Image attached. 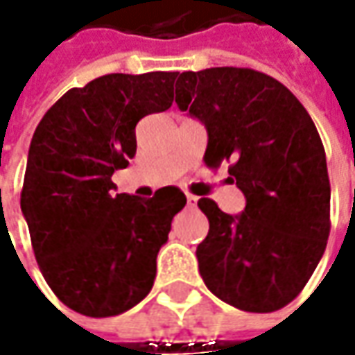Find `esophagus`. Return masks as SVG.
I'll use <instances>...</instances> for the list:
<instances>
[{
    "instance_id": "34e87169",
    "label": "esophagus",
    "mask_w": 355,
    "mask_h": 355,
    "mask_svg": "<svg viewBox=\"0 0 355 355\" xmlns=\"http://www.w3.org/2000/svg\"><path fill=\"white\" fill-rule=\"evenodd\" d=\"M185 199H187V205H189V207H196V205H198V198H196V196L187 193V196H185Z\"/></svg>"
}]
</instances>
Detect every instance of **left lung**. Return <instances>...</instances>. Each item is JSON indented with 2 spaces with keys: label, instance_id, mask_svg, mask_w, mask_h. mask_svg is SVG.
<instances>
[{
  "label": "left lung",
  "instance_id": "8db88e82",
  "mask_svg": "<svg viewBox=\"0 0 355 355\" xmlns=\"http://www.w3.org/2000/svg\"><path fill=\"white\" fill-rule=\"evenodd\" d=\"M175 103L207 128L203 162H229L245 193L241 215L213 199L199 243V272L217 298L245 312H275L304 288L330 235V180L320 134L306 108L277 78L239 67L185 71Z\"/></svg>",
  "mask_w": 355,
  "mask_h": 355
}]
</instances>
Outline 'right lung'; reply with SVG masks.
<instances>
[{"instance_id": "obj_1", "label": "right lung", "mask_w": 355, "mask_h": 355, "mask_svg": "<svg viewBox=\"0 0 355 355\" xmlns=\"http://www.w3.org/2000/svg\"><path fill=\"white\" fill-rule=\"evenodd\" d=\"M178 73H112L71 89L35 130L21 211L35 259L55 296L90 318L136 306L152 291L178 187L152 199L114 193V170L136 154V124L173 103Z\"/></svg>"}]
</instances>
